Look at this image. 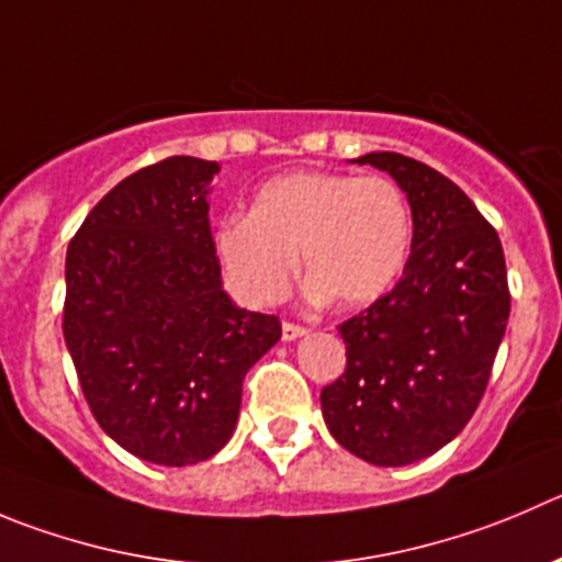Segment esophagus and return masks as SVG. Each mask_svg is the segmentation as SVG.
Wrapping results in <instances>:
<instances>
[{
  "instance_id": "1",
  "label": "esophagus",
  "mask_w": 562,
  "mask_h": 562,
  "mask_svg": "<svg viewBox=\"0 0 562 562\" xmlns=\"http://www.w3.org/2000/svg\"><path fill=\"white\" fill-rule=\"evenodd\" d=\"M281 334H284L286 341H292V339H301V336L306 334V328H303V325H297V323H286V319H284V325H281Z\"/></svg>"
}]
</instances>
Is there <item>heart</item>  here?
<instances>
[{
  "label": "heart",
  "mask_w": 562,
  "mask_h": 562,
  "mask_svg": "<svg viewBox=\"0 0 562 562\" xmlns=\"http://www.w3.org/2000/svg\"><path fill=\"white\" fill-rule=\"evenodd\" d=\"M411 234V206L394 181L297 170L261 184L250 215L226 217L215 250L228 290L245 306L284 301L301 254L308 295L356 308L392 290Z\"/></svg>",
  "instance_id": "heart-1"
}]
</instances>
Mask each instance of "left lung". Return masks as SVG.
Returning <instances> with one entry per match:
<instances>
[{"label": "left lung", "mask_w": 562, "mask_h": 562, "mask_svg": "<svg viewBox=\"0 0 562 562\" xmlns=\"http://www.w3.org/2000/svg\"><path fill=\"white\" fill-rule=\"evenodd\" d=\"M356 162L397 181L414 237L397 284L339 325L347 367L319 403L347 452L408 467L450 445L483 400L510 314L505 254L472 198L430 165L394 151Z\"/></svg>", "instance_id": "left-lung-1"}]
</instances>
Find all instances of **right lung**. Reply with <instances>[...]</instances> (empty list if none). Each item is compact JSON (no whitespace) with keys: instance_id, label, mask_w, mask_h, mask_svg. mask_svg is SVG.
Segmentation results:
<instances>
[{"instance_id":"1","label":"right lung","mask_w":562,"mask_h":562,"mask_svg":"<svg viewBox=\"0 0 562 562\" xmlns=\"http://www.w3.org/2000/svg\"><path fill=\"white\" fill-rule=\"evenodd\" d=\"M217 162L168 157L117 181L66 254L63 336L101 430L143 461L226 447L243 381L281 339L276 314L223 292L210 228Z\"/></svg>"}]
</instances>
